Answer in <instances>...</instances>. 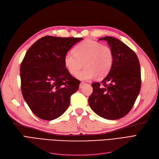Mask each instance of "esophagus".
<instances>
[{
	"instance_id": "obj_1",
	"label": "esophagus",
	"mask_w": 159,
	"mask_h": 159,
	"mask_svg": "<svg viewBox=\"0 0 159 159\" xmlns=\"http://www.w3.org/2000/svg\"><path fill=\"white\" fill-rule=\"evenodd\" d=\"M85 85H86V84L85 82H81L80 84V88H82Z\"/></svg>"
}]
</instances>
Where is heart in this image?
I'll return each instance as SVG.
<instances>
[{"label": "heart", "instance_id": "obj_1", "mask_svg": "<svg viewBox=\"0 0 159 159\" xmlns=\"http://www.w3.org/2000/svg\"><path fill=\"white\" fill-rule=\"evenodd\" d=\"M113 54L111 48L102 43L85 40L74 48V52H67L64 57V63L69 73L75 75L84 63L85 68L77 75L80 80L89 81L103 78L111 68Z\"/></svg>", "mask_w": 159, "mask_h": 159}]
</instances>
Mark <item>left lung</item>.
Returning <instances> with one entry per match:
<instances>
[{"label": "left lung", "instance_id": "8db88e82", "mask_svg": "<svg viewBox=\"0 0 159 159\" xmlns=\"http://www.w3.org/2000/svg\"><path fill=\"white\" fill-rule=\"evenodd\" d=\"M113 54L111 68L106 77L91 84L90 107L99 116L109 120L123 117L131 111L141 86L140 64L134 52L115 38L105 36Z\"/></svg>", "mask_w": 159, "mask_h": 159}]
</instances>
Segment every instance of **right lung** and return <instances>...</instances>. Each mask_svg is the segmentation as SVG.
<instances>
[{
    "mask_svg": "<svg viewBox=\"0 0 159 159\" xmlns=\"http://www.w3.org/2000/svg\"><path fill=\"white\" fill-rule=\"evenodd\" d=\"M82 38L46 36L28 50L20 65L21 90L32 113L43 120L55 119L68 108L80 81L67 70L64 57Z\"/></svg>",
    "mask_w": 159,
    "mask_h": 159,
    "instance_id": "1",
    "label": "right lung"
}]
</instances>
